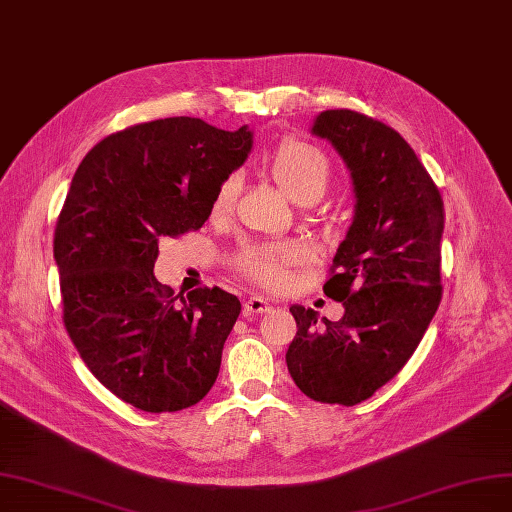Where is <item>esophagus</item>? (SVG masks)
Wrapping results in <instances>:
<instances>
[{"instance_id":"esophagus-1","label":"esophagus","mask_w":512,"mask_h":512,"mask_svg":"<svg viewBox=\"0 0 512 512\" xmlns=\"http://www.w3.org/2000/svg\"><path fill=\"white\" fill-rule=\"evenodd\" d=\"M270 310H272L270 301L259 297V295H253L244 301V314H266Z\"/></svg>"}]
</instances>
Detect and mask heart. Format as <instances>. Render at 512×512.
<instances>
[{"instance_id":"heart-1","label":"heart","mask_w":512,"mask_h":512,"mask_svg":"<svg viewBox=\"0 0 512 512\" xmlns=\"http://www.w3.org/2000/svg\"><path fill=\"white\" fill-rule=\"evenodd\" d=\"M270 173L285 192L301 202L310 204L327 192L331 181V164L316 145L306 141H285L270 158ZM240 179L227 177L215 192L211 213L221 219L232 213ZM304 251L297 246H246L236 263L242 272L261 282L268 289H280L289 282V270L304 261Z\"/></svg>"}]
</instances>
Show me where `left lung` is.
Masks as SVG:
<instances>
[{"instance_id":"obj_1","label":"left lung","mask_w":512,"mask_h":512,"mask_svg":"<svg viewBox=\"0 0 512 512\" xmlns=\"http://www.w3.org/2000/svg\"><path fill=\"white\" fill-rule=\"evenodd\" d=\"M310 132L350 170L354 217L325 282L344 316L325 318L320 329L312 308L291 306L297 333L287 367L310 399L352 407L405 367L441 304L443 200L409 143L384 122L329 109Z\"/></svg>"}]
</instances>
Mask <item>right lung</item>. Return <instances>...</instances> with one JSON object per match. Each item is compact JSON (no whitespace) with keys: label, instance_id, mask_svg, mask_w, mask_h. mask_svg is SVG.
Masks as SVG:
<instances>
[{"label":"right lung","instance_id":"obj_1","mask_svg":"<svg viewBox=\"0 0 512 512\" xmlns=\"http://www.w3.org/2000/svg\"><path fill=\"white\" fill-rule=\"evenodd\" d=\"M251 147L249 126L164 118L105 137L71 179L54 230L65 329L92 375L141 411L192 407L217 380L238 297H173L154 263L162 236L200 230Z\"/></svg>","mask_w":512,"mask_h":512}]
</instances>
